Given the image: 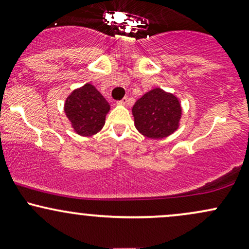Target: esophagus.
Here are the masks:
<instances>
[{
  "label": "esophagus",
  "mask_w": 249,
  "mask_h": 249,
  "mask_svg": "<svg viewBox=\"0 0 249 249\" xmlns=\"http://www.w3.org/2000/svg\"><path fill=\"white\" fill-rule=\"evenodd\" d=\"M128 101H130V98H128V97H124V98H123L122 101H119V102H117V103H118V104H121V105H126L127 103H128Z\"/></svg>",
  "instance_id": "esophagus-1"
}]
</instances>
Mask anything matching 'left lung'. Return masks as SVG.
I'll use <instances>...</instances> for the list:
<instances>
[{
    "instance_id": "1",
    "label": "left lung",
    "mask_w": 249,
    "mask_h": 249,
    "mask_svg": "<svg viewBox=\"0 0 249 249\" xmlns=\"http://www.w3.org/2000/svg\"><path fill=\"white\" fill-rule=\"evenodd\" d=\"M132 113L139 132L147 138L159 139L178 128L181 107L176 96L157 88L134 103Z\"/></svg>"
}]
</instances>
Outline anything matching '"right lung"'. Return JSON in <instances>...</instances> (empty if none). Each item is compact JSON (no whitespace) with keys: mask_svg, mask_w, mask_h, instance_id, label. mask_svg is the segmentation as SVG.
Listing matches in <instances>:
<instances>
[{"mask_svg":"<svg viewBox=\"0 0 249 249\" xmlns=\"http://www.w3.org/2000/svg\"><path fill=\"white\" fill-rule=\"evenodd\" d=\"M64 110L76 132L88 137L103 127L110 105L93 85L85 84L68 97Z\"/></svg>","mask_w":249,"mask_h":249,"instance_id":"right-lung-1","label":"right lung"}]
</instances>
